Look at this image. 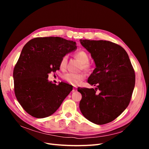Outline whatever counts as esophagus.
I'll return each instance as SVG.
<instances>
[{"label": "esophagus", "instance_id": "esophagus-1", "mask_svg": "<svg viewBox=\"0 0 149 149\" xmlns=\"http://www.w3.org/2000/svg\"><path fill=\"white\" fill-rule=\"evenodd\" d=\"M77 91V89L76 88H73V89H72V92H76Z\"/></svg>", "mask_w": 149, "mask_h": 149}]
</instances>
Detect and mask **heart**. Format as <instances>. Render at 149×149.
Instances as JSON below:
<instances>
[{
  "label": "heart",
  "instance_id": "heart-1",
  "mask_svg": "<svg viewBox=\"0 0 149 149\" xmlns=\"http://www.w3.org/2000/svg\"><path fill=\"white\" fill-rule=\"evenodd\" d=\"M75 57L81 61L83 64V68L85 69H88L89 68L88 63L89 62V58L88 55L84 51H79L75 54ZM68 61V56H64L63 57L60 62V67L61 69H63L66 68ZM86 77V75L83 73L75 74L71 72H68L63 75V79L65 81L72 85H77L79 84L82 80H83Z\"/></svg>",
  "mask_w": 149,
  "mask_h": 149
}]
</instances>
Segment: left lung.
Listing matches in <instances>:
<instances>
[{
    "label": "left lung",
    "instance_id": "8db88e82",
    "mask_svg": "<svg viewBox=\"0 0 149 149\" xmlns=\"http://www.w3.org/2000/svg\"><path fill=\"white\" fill-rule=\"evenodd\" d=\"M96 68L88 78L95 89L78 88L80 111L91 122L102 125L113 121L128 106L135 87V74L126 51L106 40H81ZM99 91V93L96 91Z\"/></svg>",
    "mask_w": 149,
    "mask_h": 149
}]
</instances>
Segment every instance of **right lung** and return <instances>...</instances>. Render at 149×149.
<instances>
[{"label": "right lung", "instance_id": "obj_1", "mask_svg": "<svg viewBox=\"0 0 149 149\" xmlns=\"http://www.w3.org/2000/svg\"><path fill=\"white\" fill-rule=\"evenodd\" d=\"M76 49L75 42L58 37L34 38L23 46L13 71L14 92L30 115L43 118L52 115L72 91L71 85H56L48 78L60 69L61 58Z\"/></svg>", "mask_w": 149, "mask_h": 149}]
</instances>
